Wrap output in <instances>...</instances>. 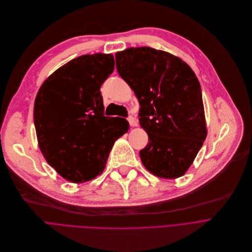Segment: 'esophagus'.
Returning <instances> with one entry per match:
<instances>
[{"instance_id": "1", "label": "esophagus", "mask_w": 252, "mask_h": 252, "mask_svg": "<svg viewBox=\"0 0 252 252\" xmlns=\"http://www.w3.org/2000/svg\"><path fill=\"white\" fill-rule=\"evenodd\" d=\"M128 121H129V123H130V125H131L132 127H138V121H137L136 118H134V117H129V118H128Z\"/></svg>"}]
</instances>
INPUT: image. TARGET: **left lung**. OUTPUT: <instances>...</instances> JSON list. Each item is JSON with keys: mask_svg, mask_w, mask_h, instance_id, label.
I'll use <instances>...</instances> for the list:
<instances>
[{"mask_svg": "<svg viewBox=\"0 0 252 252\" xmlns=\"http://www.w3.org/2000/svg\"><path fill=\"white\" fill-rule=\"evenodd\" d=\"M115 58L119 75L139 100L140 125L148 134L142 164L159 178L184 176L208 135L197 77L180 58L152 47H130Z\"/></svg>", "mask_w": 252, "mask_h": 252, "instance_id": "8db88e82", "label": "left lung"}]
</instances>
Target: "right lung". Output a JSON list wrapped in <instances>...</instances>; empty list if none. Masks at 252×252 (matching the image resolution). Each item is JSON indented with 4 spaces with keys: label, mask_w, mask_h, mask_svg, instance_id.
I'll use <instances>...</instances> for the list:
<instances>
[{
    "label": "right lung",
    "mask_w": 252,
    "mask_h": 252,
    "mask_svg": "<svg viewBox=\"0 0 252 252\" xmlns=\"http://www.w3.org/2000/svg\"><path fill=\"white\" fill-rule=\"evenodd\" d=\"M114 66L111 54L78 57L50 74L36 94L33 121L39 150L68 182L101 175L115 141L129 130L126 119L104 116L100 87Z\"/></svg>",
    "instance_id": "right-lung-1"
}]
</instances>
